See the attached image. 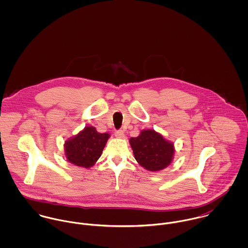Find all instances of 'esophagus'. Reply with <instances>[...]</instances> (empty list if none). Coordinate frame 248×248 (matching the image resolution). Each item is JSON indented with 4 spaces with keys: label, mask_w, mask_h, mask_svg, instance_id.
<instances>
[{
    "label": "esophagus",
    "mask_w": 248,
    "mask_h": 248,
    "mask_svg": "<svg viewBox=\"0 0 248 248\" xmlns=\"http://www.w3.org/2000/svg\"><path fill=\"white\" fill-rule=\"evenodd\" d=\"M115 137L117 138V139H124V137H125V135H124V132L123 131H121V130H119V131H115Z\"/></svg>",
    "instance_id": "esophagus-1"
}]
</instances>
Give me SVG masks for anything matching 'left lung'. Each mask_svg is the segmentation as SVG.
Wrapping results in <instances>:
<instances>
[{"label":"left lung","instance_id":"1","mask_svg":"<svg viewBox=\"0 0 248 248\" xmlns=\"http://www.w3.org/2000/svg\"><path fill=\"white\" fill-rule=\"evenodd\" d=\"M136 160L148 171L157 172L169 166L174 158L175 147L155 130H143L130 139Z\"/></svg>","mask_w":248,"mask_h":248}]
</instances>
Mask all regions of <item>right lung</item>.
Listing matches in <instances>:
<instances>
[{"instance_id":"obj_1","label":"right lung","mask_w":248,"mask_h":248,"mask_svg":"<svg viewBox=\"0 0 248 248\" xmlns=\"http://www.w3.org/2000/svg\"><path fill=\"white\" fill-rule=\"evenodd\" d=\"M109 138L108 134H100L93 126H87L65 142V155L72 164L90 168L101 156L103 149Z\"/></svg>"}]
</instances>
